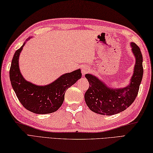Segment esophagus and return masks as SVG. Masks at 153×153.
Returning <instances> with one entry per match:
<instances>
[{"label": "esophagus", "instance_id": "obj_1", "mask_svg": "<svg viewBox=\"0 0 153 153\" xmlns=\"http://www.w3.org/2000/svg\"><path fill=\"white\" fill-rule=\"evenodd\" d=\"M90 71V68L87 66H84L82 67V74L83 75H85L87 73H88L89 71Z\"/></svg>", "mask_w": 153, "mask_h": 153}]
</instances>
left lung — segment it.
<instances>
[{
    "mask_svg": "<svg viewBox=\"0 0 153 153\" xmlns=\"http://www.w3.org/2000/svg\"><path fill=\"white\" fill-rule=\"evenodd\" d=\"M131 51L135 58L134 74L128 85L111 88L98 77L87 74L89 87L85 94V100L91 111L101 115L110 116L125 110L137 97L143 75V56L140 48L131 42Z\"/></svg>",
    "mask_w": 153,
    "mask_h": 153,
    "instance_id": "8db88e82",
    "label": "left lung"
}]
</instances>
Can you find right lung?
I'll return each instance as SVG.
<instances>
[{"label":"right lung","instance_id":"add662e5","mask_svg":"<svg viewBox=\"0 0 153 153\" xmlns=\"http://www.w3.org/2000/svg\"><path fill=\"white\" fill-rule=\"evenodd\" d=\"M26 41L16 51L12 58L10 69L12 87L19 102L29 111L38 114L53 113L62 105L66 91L82 77L81 70L62 75L48 85H37L28 82L23 77L19 67V54Z\"/></svg>","mask_w":153,"mask_h":153}]
</instances>
